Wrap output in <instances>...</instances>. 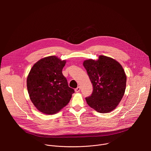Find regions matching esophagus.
<instances>
[{
	"label": "esophagus",
	"instance_id": "obj_1",
	"mask_svg": "<svg viewBox=\"0 0 151 151\" xmlns=\"http://www.w3.org/2000/svg\"><path fill=\"white\" fill-rule=\"evenodd\" d=\"M80 90H81V87H78L76 89H75V92H76V93H79V91H80Z\"/></svg>",
	"mask_w": 151,
	"mask_h": 151
}]
</instances>
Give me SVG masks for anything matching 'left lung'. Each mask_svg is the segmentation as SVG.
<instances>
[{
	"mask_svg": "<svg viewBox=\"0 0 151 151\" xmlns=\"http://www.w3.org/2000/svg\"><path fill=\"white\" fill-rule=\"evenodd\" d=\"M83 65L93 86L91 96L85 99L87 104L98 112H111L125 93L127 76L124 69L116 60L104 55H100L97 60H86Z\"/></svg>",
	"mask_w": 151,
	"mask_h": 151,
	"instance_id": "left-lung-1",
	"label": "left lung"
}]
</instances>
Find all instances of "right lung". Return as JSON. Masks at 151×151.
<instances>
[{
  "label": "right lung",
  "instance_id": "right-lung-1",
  "mask_svg": "<svg viewBox=\"0 0 151 151\" xmlns=\"http://www.w3.org/2000/svg\"><path fill=\"white\" fill-rule=\"evenodd\" d=\"M66 63L65 60L48 56L37 61L28 75L27 88L30 99L43 114L58 112L69 103L75 92L62 73Z\"/></svg>",
  "mask_w": 151,
  "mask_h": 151
}]
</instances>
